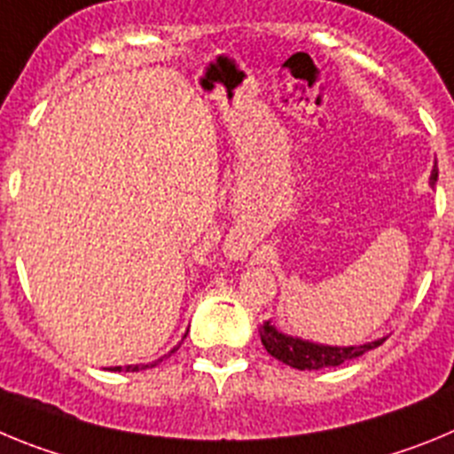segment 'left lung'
<instances>
[{"instance_id":"1","label":"left lung","mask_w":454,"mask_h":454,"mask_svg":"<svg viewBox=\"0 0 454 454\" xmlns=\"http://www.w3.org/2000/svg\"><path fill=\"white\" fill-rule=\"evenodd\" d=\"M436 179H439V172H436L434 168L430 177L432 186L436 184ZM259 336H262V343L268 350V355H272L275 359L286 364V366L298 368V371H320V368L340 366V364L348 362V359H356V356H362L364 352L372 350V348L382 346L384 343V339H380V340H372V343H366V346H352V348L320 346V343L293 339V336L277 332V327L275 325H270V320L259 325Z\"/></svg>"}]
</instances>
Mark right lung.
<instances>
[{
  "label": "right lung",
  "mask_w": 454,
  "mask_h": 454,
  "mask_svg": "<svg viewBox=\"0 0 454 454\" xmlns=\"http://www.w3.org/2000/svg\"><path fill=\"white\" fill-rule=\"evenodd\" d=\"M175 350H177V348H175ZM175 350H172V352H175ZM172 352H170V355H172ZM170 355H168V356H170ZM159 362H163V359H159ZM159 362H152V364H140V366H114V368H108V371H127V372H136V371H145V368H154L156 366V364H159Z\"/></svg>",
  "instance_id": "1"
}]
</instances>
